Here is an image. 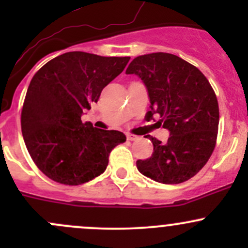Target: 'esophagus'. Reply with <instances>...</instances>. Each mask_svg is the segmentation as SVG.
I'll list each match as a JSON object with an SVG mask.
<instances>
[{
  "label": "esophagus",
  "mask_w": 248,
  "mask_h": 248,
  "mask_svg": "<svg viewBox=\"0 0 248 248\" xmlns=\"http://www.w3.org/2000/svg\"><path fill=\"white\" fill-rule=\"evenodd\" d=\"M127 139L131 140V141H133V140H138L139 137L138 136H134V134L128 133V134H127Z\"/></svg>",
  "instance_id": "34e87169"
}]
</instances>
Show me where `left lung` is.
I'll list each match as a JSON object with an SVG mask.
<instances>
[{
  "label": "left lung",
  "mask_w": 248,
  "mask_h": 248,
  "mask_svg": "<svg viewBox=\"0 0 248 248\" xmlns=\"http://www.w3.org/2000/svg\"><path fill=\"white\" fill-rule=\"evenodd\" d=\"M126 74L142 80L150 97L146 120L161 117L170 136L163 144L147 136L154 144L150 158L138 159L137 168L161 184H181L193 177L209 161L218 131V102L204 74L181 57L154 52L136 57Z\"/></svg>",
  "instance_id": "1"
}]
</instances>
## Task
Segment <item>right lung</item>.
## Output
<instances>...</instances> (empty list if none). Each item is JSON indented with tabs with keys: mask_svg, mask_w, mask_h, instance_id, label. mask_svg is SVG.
Wrapping results in <instances>:
<instances>
[{
	"mask_svg": "<svg viewBox=\"0 0 248 248\" xmlns=\"http://www.w3.org/2000/svg\"><path fill=\"white\" fill-rule=\"evenodd\" d=\"M129 59L71 51L52 59L32 78L21 132L30 156L49 179L69 186L89 182L106 170L111 150L126 141L122 132L82 124L81 115L97 103Z\"/></svg>",
	"mask_w": 248,
	"mask_h": 248,
	"instance_id": "1",
	"label": "right lung"
}]
</instances>
